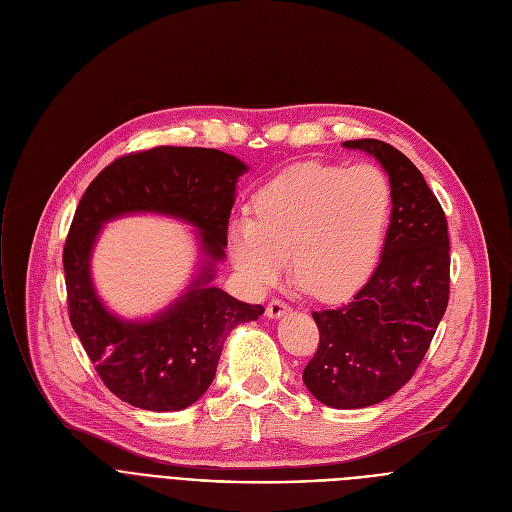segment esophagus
<instances>
[{"instance_id":"esophagus-1","label":"esophagus","mask_w":512,"mask_h":512,"mask_svg":"<svg viewBox=\"0 0 512 512\" xmlns=\"http://www.w3.org/2000/svg\"><path fill=\"white\" fill-rule=\"evenodd\" d=\"M286 311H288V305H286V303H282L280 299H272L270 303H267V307H265V315H267V317H272V319L282 317Z\"/></svg>"}]
</instances>
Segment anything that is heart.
<instances>
[{
    "instance_id": "b5f03b06",
    "label": "heart",
    "mask_w": 512,
    "mask_h": 512,
    "mask_svg": "<svg viewBox=\"0 0 512 512\" xmlns=\"http://www.w3.org/2000/svg\"><path fill=\"white\" fill-rule=\"evenodd\" d=\"M394 205L386 172L307 161L267 180L253 218L232 222L228 251L253 290L274 286L286 253L303 290L338 301L361 288L380 261Z\"/></svg>"
}]
</instances>
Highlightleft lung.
<instances>
[{
    "label": "left lung",
    "mask_w": 512,
    "mask_h": 512,
    "mask_svg": "<svg viewBox=\"0 0 512 512\" xmlns=\"http://www.w3.org/2000/svg\"><path fill=\"white\" fill-rule=\"evenodd\" d=\"M380 161L392 215L380 265L346 305L313 311L319 346L303 371L332 409H365L405 386L438 330L450 292V240L442 205L413 161L375 139L346 141Z\"/></svg>",
    "instance_id": "obj_1"
}]
</instances>
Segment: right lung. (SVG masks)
Here are the masks:
<instances>
[{"label": "right lung", "mask_w": 512, "mask_h": 512, "mask_svg": "<svg viewBox=\"0 0 512 512\" xmlns=\"http://www.w3.org/2000/svg\"><path fill=\"white\" fill-rule=\"evenodd\" d=\"M247 166L234 155L203 147H153L128 153L101 170L80 199L64 245L70 324L101 382L120 400L145 411H182L215 378L224 340L255 321L261 305L240 303L213 286L224 259L236 180ZM151 210L199 227L206 263L182 298L145 322L112 316L90 280V253L105 222Z\"/></svg>", "instance_id": "obj_1"}]
</instances>
